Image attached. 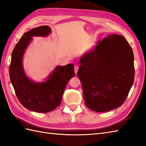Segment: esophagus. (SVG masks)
I'll return each mask as SVG.
<instances>
[{"mask_svg":"<svg viewBox=\"0 0 146 146\" xmlns=\"http://www.w3.org/2000/svg\"><path fill=\"white\" fill-rule=\"evenodd\" d=\"M74 72H75V74H76L77 73H78V65H74Z\"/></svg>","mask_w":146,"mask_h":146,"instance_id":"1","label":"esophagus"}]
</instances>
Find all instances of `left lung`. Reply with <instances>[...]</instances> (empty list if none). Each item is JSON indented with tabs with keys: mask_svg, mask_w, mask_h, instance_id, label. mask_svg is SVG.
<instances>
[{
	"mask_svg": "<svg viewBox=\"0 0 146 146\" xmlns=\"http://www.w3.org/2000/svg\"><path fill=\"white\" fill-rule=\"evenodd\" d=\"M78 76L89 109L106 112L124 103L134 80V55L124 37L108 35L80 59Z\"/></svg>",
	"mask_w": 146,
	"mask_h": 146,
	"instance_id": "left-lung-1",
	"label": "left lung"
}]
</instances>
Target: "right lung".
Masks as SVG:
<instances>
[{"mask_svg": "<svg viewBox=\"0 0 146 146\" xmlns=\"http://www.w3.org/2000/svg\"><path fill=\"white\" fill-rule=\"evenodd\" d=\"M51 33L48 26H42L24 33L13 48L9 68L11 83L21 105L39 113L51 111L60 104L66 84L74 76L72 63L57 66L41 82L33 81L26 74L23 60L32 37H47Z\"/></svg>", "mask_w": 146, "mask_h": 146, "instance_id": "obj_1", "label": "right lung"}]
</instances>
